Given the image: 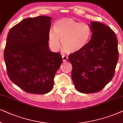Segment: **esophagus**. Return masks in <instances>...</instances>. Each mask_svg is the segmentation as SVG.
<instances>
[{
    "instance_id": "obj_1",
    "label": "esophagus",
    "mask_w": 123,
    "mask_h": 123,
    "mask_svg": "<svg viewBox=\"0 0 123 123\" xmlns=\"http://www.w3.org/2000/svg\"><path fill=\"white\" fill-rule=\"evenodd\" d=\"M62 58L63 61H66L68 60V57L66 56V55H63L62 56Z\"/></svg>"
}]
</instances>
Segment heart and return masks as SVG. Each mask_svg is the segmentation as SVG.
<instances>
[{
  "instance_id": "heart-1",
  "label": "heart",
  "mask_w": 123,
  "mask_h": 123,
  "mask_svg": "<svg viewBox=\"0 0 123 123\" xmlns=\"http://www.w3.org/2000/svg\"><path fill=\"white\" fill-rule=\"evenodd\" d=\"M92 35L91 26L86 23H79L71 18H62L49 31V43L54 50H58L61 40L63 49L75 53L83 49L89 42Z\"/></svg>"
}]
</instances>
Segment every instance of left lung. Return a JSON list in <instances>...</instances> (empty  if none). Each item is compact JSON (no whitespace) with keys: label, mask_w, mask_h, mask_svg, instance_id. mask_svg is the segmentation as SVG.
I'll return each mask as SVG.
<instances>
[{"label":"left lung","mask_w":123,"mask_h":123,"mask_svg":"<svg viewBox=\"0 0 123 123\" xmlns=\"http://www.w3.org/2000/svg\"><path fill=\"white\" fill-rule=\"evenodd\" d=\"M92 36L83 49L69 55L73 66L72 79L78 91L92 93L100 91L115 74L119 59L117 40L109 26L91 22Z\"/></svg>","instance_id":"left-lung-1"}]
</instances>
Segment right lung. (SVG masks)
<instances>
[{"label": "right lung", "mask_w": 123, "mask_h": 123, "mask_svg": "<svg viewBox=\"0 0 123 123\" xmlns=\"http://www.w3.org/2000/svg\"><path fill=\"white\" fill-rule=\"evenodd\" d=\"M51 20L48 16L24 19L8 34L4 58L8 77L26 92L43 94L51 91L62 62L61 54L49 47Z\"/></svg>", "instance_id": "obj_1"}]
</instances>
